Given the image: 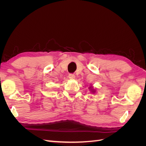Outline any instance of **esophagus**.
Here are the masks:
<instances>
[{"label":"esophagus","mask_w":146,"mask_h":146,"mask_svg":"<svg viewBox=\"0 0 146 146\" xmlns=\"http://www.w3.org/2000/svg\"><path fill=\"white\" fill-rule=\"evenodd\" d=\"M68 77L69 79H70V80H74L75 78H76V76H75L73 74H70L69 75Z\"/></svg>","instance_id":"34e87169"}]
</instances>
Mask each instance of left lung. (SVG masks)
<instances>
[{
	"label": "left lung",
	"instance_id": "left-lung-1",
	"mask_svg": "<svg viewBox=\"0 0 146 146\" xmlns=\"http://www.w3.org/2000/svg\"><path fill=\"white\" fill-rule=\"evenodd\" d=\"M89 89L91 90V92H92V93H95L96 92V90L94 89L93 88V87H92V86H90V88H89Z\"/></svg>",
	"mask_w": 146,
	"mask_h": 146
}]
</instances>
